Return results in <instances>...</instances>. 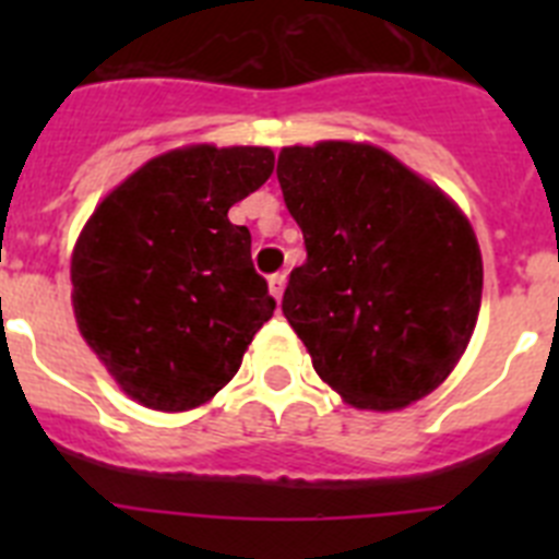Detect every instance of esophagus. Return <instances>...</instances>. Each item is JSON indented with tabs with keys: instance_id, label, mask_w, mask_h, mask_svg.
Segmentation results:
<instances>
[{
	"instance_id": "obj_1",
	"label": "esophagus",
	"mask_w": 559,
	"mask_h": 559,
	"mask_svg": "<svg viewBox=\"0 0 559 559\" xmlns=\"http://www.w3.org/2000/svg\"><path fill=\"white\" fill-rule=\"evenodd\" d=\"M285 283H288V276H285L283 271H276V274H271V276H269V290H271V296H274L276 302H280V299H283Z\"/></svg>"
}]
</instances>
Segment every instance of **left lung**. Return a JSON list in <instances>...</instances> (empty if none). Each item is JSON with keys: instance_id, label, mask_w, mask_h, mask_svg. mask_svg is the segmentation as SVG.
I'll list each match as a JSON object with an SVG mask.
<instances>
[{"instance_id": "left-lung-1", "label": "left lung", "mask_w": 559, "mask_h": 559, "mask_svg": "<svg viewBox=\"0 0 559 559\" xmlns=\"http://www.w3.org/2000/svg\"><path fill=\"white\" fill-rule=\"evenodd\" d=\"M276 179L308 251L283 313L319 378L374 412L431 394L481 308L471 221L392 153L360 142L283 147Z\"/></svg>"}]
</instances>
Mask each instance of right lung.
Masks as SVG:
<instances>
[{
    "label": "right lung",
    "mask_w": 559,
    "mask_h": 559,
    "mask_svg": "<svg viewBox=\"0 0 559 559\" xmlns=\"http://www.w3.org/2000/svg\"><path fill=\"white\" fill-rule=\"evenodd\" d=\"M274 173L271 147L167 151L111 190L72 251L78 330L131 400L187 412L235 378L274 313L229 206Z\"/></svg>",
    "instance_id": "add662e5"
}]
</instances>
